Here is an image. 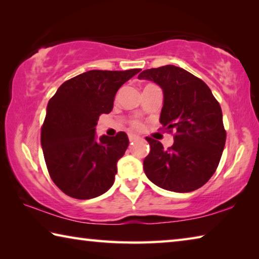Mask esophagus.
<instances>
[{
  "mask_svg": "<svg viewBox=\"0 0 259 259\" xmlns=\"http://www.w3.org/2000/svg\"><path fill=\"white\" fill-rule=\"evenodd\" d=\"M139 137L137 135H135V134H129V140L130 142H135V140H137Z\"/></svg>",
  "mask_w": 259,
  "mask_h": 259,
  "instance_id": "34e87169",
  "label": "esophagus"
}]
</instances>
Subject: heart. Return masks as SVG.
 Masks as SVG:
<instances>
[{"instance_id":"heart-1","label":"heart","mask_w":259,"mask_h":259,"mask_svg":"<svg viewBox=\"0 0 259 259\" xmlns=\"http://www.w3.org/2000/svg\"><path fill=\"white\" fill-rule=\"evenodd\" d=\"M134 126H136V128H139L140 123H139V122H134Z\"/></svg>"}]
</instances>
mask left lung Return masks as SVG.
I'll list each match as a JSON object with an SVG mask.
<instances>
[{
	"label": "left lung",
	"instance_id": "obj_1",
	"mask_svg": "<svg viewBox=\"0 0 259 259\" xmlns=\"http://www.w3.org/2000/svg\"><path fill=\"white\" fill-rule=\"evenodd\" d=\"M138 78L160 85L163 91L160 123L176 131L168 150L159 140L146 137L151 152L144 160V171L163 190H198L216 171L225 146L221 105L202 80L174 65L145 69Z\"/></svg>",
	"mask_w": 259,
	"mask_h": 259
}]
</instances>
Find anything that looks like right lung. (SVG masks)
Segmentation results:
<instances>
[{
    "instance_id": "add662e5",
    "label": "right lung",
    "mask_w": 259,
    "mask_h": 259,
    "mask_svg": "<svg viewBox=\"0 0 259 259\" xmlns=\"http://www.w3.org/2000/svg\"><path fill=\"white\" fill-rule=\"evenodd\" d=\"M139 72L88 71L64 82L49 100L41 145L50 177L65 194L88 200L112 187L129 139L123 131L98 139L96 125L113 109L117 90Z\"/></svg>"
}]
</instances>
